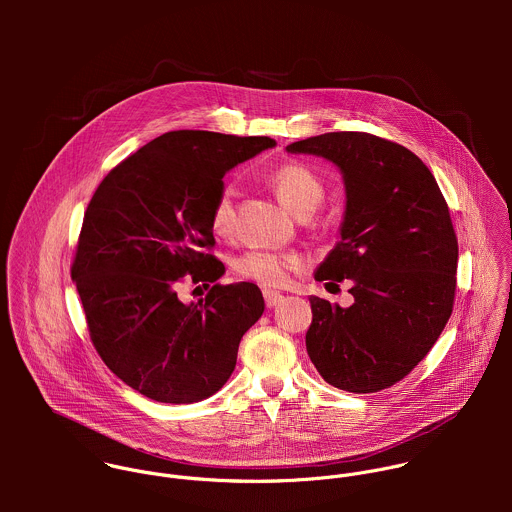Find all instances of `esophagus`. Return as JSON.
<instances>
[{"instance_id": "obj_1", "label": "esophagus", "mask_w": 512, "mask_h": 512, "mask_svg": "<svg viewBox=\"0 0 512 512\" xmlns=\"http://www.w3.org/2000/svg\"><path fill=\"white\" fill-rule=\"evenodd\" d=\"M262 293H264V301H266L268 307H274V305H278L284 299V295L276 292V290H264Z\"/></svg>"}]
</instances>
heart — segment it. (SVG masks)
Wrapping results in <instances>:
<instances>
[{
  "mask_svg": "<svg viewBox=\"0 0 512 512\" xmlns=\"http://www.w3.org/2000/svg\"><path fill=\"white\" fill-rule=\"evenodd\" d=\"M270 185L278 199L307 226H315L311 215L325 201V187L321 179L303 163L288 161L270 173ZM211 228L220 238H230L236 230V203L232 189H220L213 209ZM303 268V258L293 252L250 250L236 258L234 272L250 282L280 288L292 280L293 274Z\"/></svg>",
  "mask_w": 512,
  "mask_h": 512,
  "instance_id": "b5f03b06",
  "label": "heart"
}]
</instances>
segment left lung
Listing matches in <instances>:
<instances>
[{
  "mask_svg": "<svg viewBox=\"0 0 512 512\" xmlns=\"http://www.w3.org/2000/svg\"><path fill=\"white\" fill-rule=\"evenodd\" d=\"M288 151L333 161L347 189L341 240L315 280H353L355 303L309 297L307 355L335 388H390L430 353L453 311L459 250L449 207L426 163L396 142L329 132Z\"/></svg>",
  "mask_w": 512,
  "mask_h": 512,
  "instance_id": "obj_1",
  "label": "left lung"
}]
</instances>
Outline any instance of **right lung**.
<instances>
[{"label":"right lung","mask_w":512,"mask_h":512,"mask_svg":"<svg viewBox=\"0 0 512 512\" xmlns=\"http://www.w3.org/2000/svg\"><path fill=\"white\" fill-rule=\"evenodd\" d=\"M274 146L266 136L167 132L120 161L86 207L71 278L90 341L104 365L155 402L215 394L264 313L256 284H217L224 266L213 254L211 209L224 173ZM183 285L210 292L185 304L176 295Z\"/></svg>","instance_id":"1"}]
</instances>
